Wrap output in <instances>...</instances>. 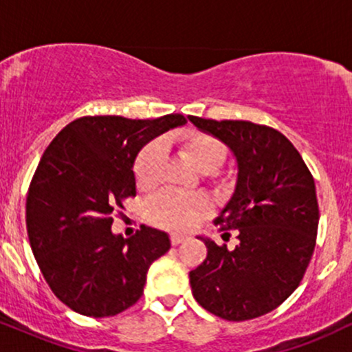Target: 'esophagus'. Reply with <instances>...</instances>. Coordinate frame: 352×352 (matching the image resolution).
Masks as SVG:
<instances>
[{
	"label": "esophagus",
	"mask_w": 352,
	"mask_h": 352,
	"mask_svg": "<svg viewBox=\"0 0 352 352\" xmlns=\"http://www.w3.org/2000/svg\"><path fill=\"white\" fill-rule=\"evenodd\" d=\"M184 241H185L184 235H177V233L170 235V243L172 245H180V243H184Z\"/></svg>",
	"instance_id": "obj_1"
}]
</instances>
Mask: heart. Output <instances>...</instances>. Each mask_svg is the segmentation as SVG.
<instances>
[{
  "label": "heart",
  "instance_id": "1",
  "mask_svg": "<svg viewBox=\"0 0 352 352\" xmlns=\"http://www.w3.org/2000/svg\"><path fill=\"white\" fill-rule=\"evenodd\" d=\"M180 147L193 165L204 173L215 172L223 164L225 145L207 132H188L179 139ZM162 160L160 144L151 142L140 151L134 162V177L140 187H151L157 182ZM210 204L201 195L180 192H160L145 205V215L157 227L173 232H188L208 215Z\"/></svg>",
  "mask_w": 352,
  "mask_h": 352
}]
</instances>
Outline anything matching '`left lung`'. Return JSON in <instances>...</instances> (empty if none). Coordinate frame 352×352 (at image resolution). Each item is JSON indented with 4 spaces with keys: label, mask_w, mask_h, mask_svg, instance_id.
Instances as JSON below:
<instances>
[{
    "label": "left lung",
    "mask_w": 352,
    "mask_h": 352,
    "mask_svg": "<svg viewBox=\"0 0 352 352\" xmlns=\"http://www.w3.org/2000/svg\"><path fill=\"white\" fill-rule=\"evenodd\" d=\"M188 119L235 153L236 188L215 225L235 230L240 240L230 252L200 238L207 258L190 272L193 298L227 321L263 316L298 288L313 256L319 223L314 179L276 129L250 120Z\"/></svg>",
    "instance_id": "8db88e82"
}]
</instances>
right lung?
<instances>
[{
    "label": "right lung",
    "instance_id": "obj_1",
    "mask_svg": "<svg viewBox=\"0 0 352 352\" xmlns=\"http://www.w3.org/2000/svg\"><path fill=\"white\" fill-rule=\"evenodd\" d=\"M185 122L182 114L79 117L44 151L28 188V238L51 292L76 313L107 318L134 306L151 265L170 248L160 230L142 225L122 238L111 227L135 197L137 153Z\"/></svg>",
    "mask_w": 352,
    "mask_h": 352
}]
</instances>
